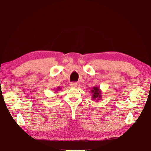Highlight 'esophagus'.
I'll use <instances>...</instances> for the list:
<instances>
[{
	"instance_id": "esophagus-1",
	"label": "esophagus",
	"mask_w": 151,
	"mask_h": 151,
	"mask_svg": "<svg viewBox=\"0 0 151 151\" xmlns=\"http://www.w3.org/2000/svg\"><path fill=\"white\" fill-rule=\"evenodd\" d=\"M77 85H78V84H77L76 82H72V83H70V86H71L72 87H73V88L76 87Z\"/></svg>"
}]
</instances>
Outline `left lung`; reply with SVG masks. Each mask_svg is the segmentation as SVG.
<instances>
[{"label": "left lung", "instance_id": "left-lung-1", "mask_svg": "<svg viewBox=\"0 0 151 151\" xmlns=\"http://www.w3.org/2000/svg\"><path fill=\"white\" fill-rule=\"evenodd\" d=\"M91 93L92 94V100H100L102 96V93L101 90L99 87H93L92 90H91Z\"/></svg>", "mask_w": 151, "mask_h": 151}]
</instances>
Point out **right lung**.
<instances>
[{"label": "right lung", "instance_id": "right-lung-1", "mask_svg": "<svg viewBox=\"0 0 151 151\" xmlns=\"http://www.w3.org/2000/svg\"><path fill=\"white\" fill-rule=\"evenodd\" d=\"M61 90V88L60 87H58L57 88H56V90H55V91H56L55 92H57L58 91H60V90Z\"/></svg>", "mask_w": 151, "mask_h": 151}]
</instances>
